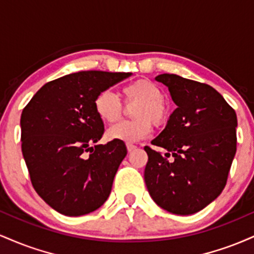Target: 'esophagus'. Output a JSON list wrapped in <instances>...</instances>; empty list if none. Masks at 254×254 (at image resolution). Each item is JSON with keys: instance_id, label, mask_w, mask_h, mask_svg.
<instances>
[{"instance_id": "1", "label": "esophagus", "mask_w": 254, "mask_h": 254, "mask_svg": "<svg viewBox=\"0 0 254 254\" xmlns=\"http://www.w3.org/2000/svg\"><path fill=\"white\" fill-rule=\"evenodd\" d=\"M127 151H132V150H135L137 147H136V145L131 144V143H127Z\"/></svg>"}]
</instances>
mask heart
Returning a JSON list of instances; mask_svg holds the SVG:
<instances>
[{
  "label": "heart",
  "mask_w": 254,
  "mask_h": 254,
  "mask_svg": "<svg viewBox=\"0 0 254 254\" xmlns=\"http://www.w3.org/2000/svg\"><path fill=\"white\" fill-rule=\"evenodd\" d=\"M124 103L127 106L136 105L131 111L133 121L122 122L107 131V137L113 141L135 143L150 133L153 124L156 127L167 123L170 112L164 103V92L153 81L139 78L122 89ZM95 112L101 121L115 123L123 116L124 106L121 99L111 90H103L94 101Z\"/></svg>",
  "instance_id": "b5f03b06"
}]
</instances>
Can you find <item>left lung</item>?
Wrapping results in <instances>:
<instances>
[{"label":"left lung","mask_w":254,"mask_h":254,"mask_svg":"<svg viewBox=\"0 0 254 254\" xmlns=\"http://www.w3.org/2000/svg\"><path fill=\"white\" fill-rule=\"evenodd\" d=\"M155 80L168 87L177 109L151 141L166 153L144 147V182L157 205L191 215L216 199L226 186L237 151V113L209 84L174 74Z\"/></svg>","instance_id":"left-lung-1"}]
</instances>
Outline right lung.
I'll use <instances>...</instances> for the list:
<instances>
[{
	"label": "right lung",
	"mask_w": 254,
	"mask_h": 254,
	"mask_svg": "<svg viewBox=\"0 0 254 254\" xmlns=\"http://www.w3.org/2000/svg\"><path fill=\"white\" fill-rule=\"evenodd\" d=\"M131 72L78 71L45 83L22 110L21 149L32 185L52 209L65 216L97 210L111 193L124 142L97 144L104 123L97 95Z\"/></svg>",
	"instance_id": "add662e5"
}]
</instances>
